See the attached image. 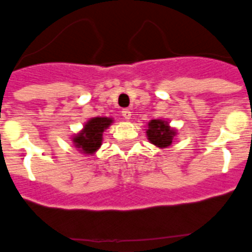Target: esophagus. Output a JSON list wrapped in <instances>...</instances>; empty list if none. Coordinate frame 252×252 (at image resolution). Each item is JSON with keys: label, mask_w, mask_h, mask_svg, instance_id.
Instances as JSON below:
<instances>
[{"label": "esophagus", "mask_w": 252, "mask_h": 252, "mask_svg": "<svg viewBox=\"0 0 252 252\" xmlns=\"http://www.w3.org/2000/svg\"><path fill=\"white\" fill-rule=\"evenodd\" d=\"M122 115H123V118L126 119V120L130 119V111H129V109H123Z\"/></svg>", "instance_id": "34e87169"}]
</instances>
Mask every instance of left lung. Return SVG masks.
<instances>
[{
    "mask_svg": "<svg viewBox=\"0 0 252 252\" xmlns=\"http://www.w3.org/2000/svg\"><path fill=\"white\" fill-rule=\"evenodd\" d=\"M148 126L149 129L147 130V134L152 144L161 148L168 147L172 144L174 132L169 128L168 124H165L162 120H152Z\"/></svg>",
    "mask_w": 252,
    "mask_h": 252,
    "instance_id": "1",
    "label": "left lung"
}]
</instances>
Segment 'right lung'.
Returning <instances> with one entry per match:
<instances>
[{
  "label": "right lung",
  "mask_w": 252,
  "mask_h": 252,
  "mask_svg": "<svg viewBox=\"0 0 252 252\" xmlns=\"http://www.w3.org/2000/svg\"><path fill=\"white\" fill-rule=\"evenodd\" d=\"M112 123L108 118H95L91 119L86 124L84 129L78 136H75L74 143L80 148L84 153H94L101 145V134L103 130Z\"/></svg>",
  "instance_id": "obj_1"
}]
</instances>
